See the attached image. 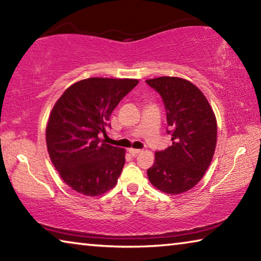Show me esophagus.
<instances>
[{
	"label": "esophagus",
	"mask_w": 261,
	"mask_h": 261,
	"mask_svg": "<svg viewBox=\"0 0 261 261\" xmlns=\"http://www.w3.org/2000/svg\"><path fill=\"white\" fill-rule=\"evenodd\" d=\"M129 152L131 153V155H132V156H137V155H138L139 153H141V152H143V151H141V149H135V148H130V149H129Z\"/></svg>",
	"instance_id": "esophagus-1"
}]
</instances>
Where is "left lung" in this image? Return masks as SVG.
<instances>
[{
	"label": "left lung",
	"instance_id": "obj_1",
	"mask_svg": "<svg viewBox=\"0 0 261 261\" xmlns=\"http://www.w3.org/2000/svg\"><path fill=\"white\" fill-rule=\"evenodd\" d=\"M162 98L171 146L155 153L149 182L162 192L188 191L202 178L216 146V120L208 101L192 83L177 77L148 79Z\"/></svg>",
	"mask_w": 261,
	"mask_h": 261
}]
</instances>
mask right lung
Instances as JSON below:
<instances>
[{
    "label": "right lung",
    "instance_id": "add662e5",
    "mask_svg": "<svg viewBox=\"0 0 261 261\" xmlns=\"http://www.w3.org/2000/svg\"><path fill=\"white\" fill-rule=\"evenodd\" d=\"M137 79L88 78L67 88L51 110L46 129L53 165L70 188L86 196L113 189L125 151L106 144L110 115L137 86Z\"/></svg>",
    "mask_w": 261,
    "mask_h": 261
}]
</instances>
